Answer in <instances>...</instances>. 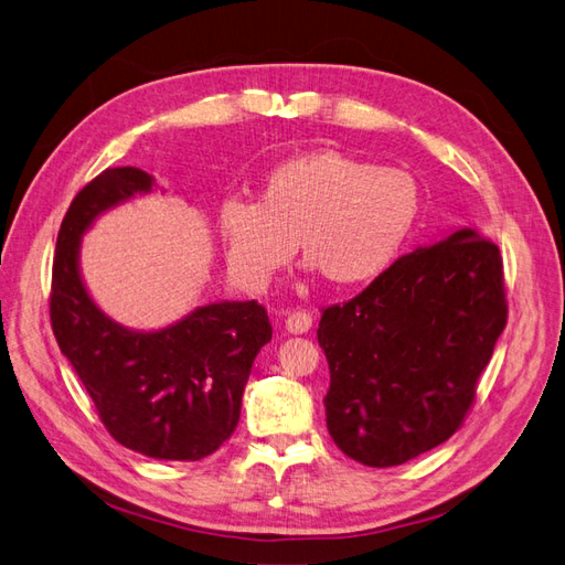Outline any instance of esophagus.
<instances>
[{
  "label": "esophagus",
  "instance_id": "esophagus-1",
  "mask_svg": "<svg viewBox=\"0 0 565 565\" xmlns=\"http://www.w3.org/2000/svg\"><path fill=\"white\" fill-rule=\"evenodd\" d=\"M311 324H313V318H311V313H306V311H292V313H287V318H285V330L289 334H306L311 330Z\"/></svg>",
  "mask_w": 565,
  "mask_h": 565
}]
</instances>
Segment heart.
<instances>
[{"label": "heart", "mask_w": 565, "mask_h": 565, "mask_svg": "<svg viewBox=\"0 0 565 565\" xmlns=\"http://www.w3.org/2000/svg\"><path fill=\"white\" fill-rule=\"evenodd\" d=\"M419 185L403 169L322 150L270 169L259 200L226 198L216 221L241 280L266 285L292 259L334 289H361L398 259L419 216Z\"/></svg>", "instance_id": "heart-1"}]
</instances>
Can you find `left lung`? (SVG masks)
I'll return each mask as SVG.
<instances>
[{
  "instance_id": "8db88e82",
  "label": "left lung",
  "mask_w": 565,
  "mask_h": 565,
  "mask_svg": "<svg viewBox=\"0 0 565 565\" xmlns=\"http://www.w3.org/2000/svg\"><path fill=\"white\" fill-rule=\"evenodd\" d=\"M504 324L500 247L469 226L401 256L355 299L324 309L322 403L337 448L365 467H396L446 443Z\"/></svg>"
}]
</instances>
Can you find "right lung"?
Returning a JSON list of instances; mask_svg holds the SVG:
<instances>
[{"mask_svg":"<svg viewBox=\"0 0 565 565\" xmlns=\"http://www.w3.org/2000/svg\"><path fill=\"white\" fill-rule=\"evenodd\" d=\"M158 191L143 169L110 167L77 193L56 241L51 328L117 443L152 459L198 461L235 431L252 363L273 330L256 301L198 306L160 330H131L94 301L82 237L117 204Z\"/></svg>","mask_w":565,"mask_h":565,"instance_id":"add662e5","label":"right lung"}]
</instances>
